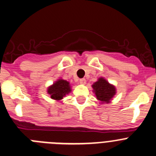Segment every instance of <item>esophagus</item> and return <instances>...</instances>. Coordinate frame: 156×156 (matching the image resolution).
I'll list each match as a JSON object with an SVG mask.
<instances>
[{"label":"esophagus","instance_id":"esophagus-1","mask_svg":"<svg viewBox=\"0 0 156 156\" xmlns=\"http://www.w3.org/2000/svg\"><path fill=\"white\" fill-rule=\"evenodd\" d=\"M80 84H85L86 83V80L84 78L80 80Z\"/></svg>","mask_w":156,"mask_h":156}]
</instances>
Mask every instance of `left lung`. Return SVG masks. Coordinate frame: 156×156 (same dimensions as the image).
<instances>
[{"label": "left lung", "instance_id": "obj_1", "mask_svg": "<svg viewBox=\"0 0 156 156\" xmlns=\"http://www.w3.org/2000/svg\"><path fill=\"white\" fill-rule=\"evenodd\" d=\"M93 93L101 103H109L112 98L116 93V90L113 85L109 83L103 77H100L92 85Z\"/></svg>", "mask_w": 156, "mask_h": 156}]
</instances>
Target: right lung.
I'll return each instance as SVG.
<instances>
[{"label":"right lung","mask_w":156,"mask_h":156,"mask_svg":"<svg viewBox=\"0 0 156 156\" xmlns=\"http://www.w3.org/2000/svg\"><path fill=\"white\" fill-rule=\"evenodd\" d=\"M70 92L71 87L69 83L62 79H59L47 89V93L50 95V98L57 101L61 100L66 94H69Z\"/></svg>","instance_id":"obj_1"}]
</instances>
